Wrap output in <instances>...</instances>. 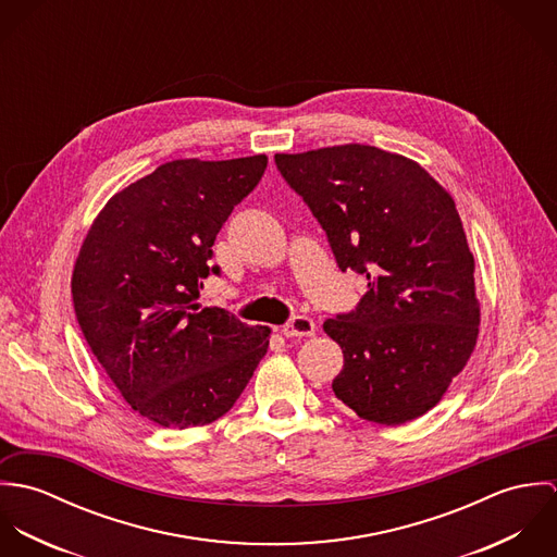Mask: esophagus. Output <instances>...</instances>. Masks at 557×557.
<instances>
[{
  "mask_svg": "<svg viewBox=\"0 0 557 557\" xmlns=\"http://www.w3.org/2000/svg\"><path fill=\"white\" fill-rule=\"evenodd\" d=\"M281 332L289 338H294V336H313L315 334V321L311 318H305V315H298V318L287 321L281 327Z\"/></svg>",
  "mask_w": 557,
  "mask_h": 557,
  "instance_id": "34e87169",
  "label": "esophagus"
}]
</instances>
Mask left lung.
Masks as SVG:
<instances>
[{
	"instance_id": "8db88e82",
	"label": "left lung",
	"mask_w": 557,
	"mask_h": 557,
	"mask_svg": "<svg viewBox=\"0 0 557 557\" xmlns=\"http://www.w3.org/2000/svg\"><path fill=\"white\" fill-rule=\"evenodd\" d=\"M343 272L367 276L356 311L323 321L343 349L332 391L395 426L446 395L476 347L474 255L450 193L416 160L347 144L276 154Z\"/></svg>"
}]
</instances>
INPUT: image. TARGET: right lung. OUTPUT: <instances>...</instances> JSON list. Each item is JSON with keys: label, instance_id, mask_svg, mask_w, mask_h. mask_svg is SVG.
I'll return each instance as SVG.
<instances>
[{"label": "right lung", "instance_id": "right-lung-1", "mask_svg": "<svg viewBox=\"0 0 557 557\" xmlns=\"http://www.w3.org/2000/svg\"><path fill=\"white\" fill-rule=\"evenodd\" d=\"M265 164V154L164 162L115 193L81 244L71 281L81 332L126 403L164 429L219 420L268 351V325L197 302L216 234Z\"/></svg>", "mask_w": 557, "mask_h": 557}]
</instances>
